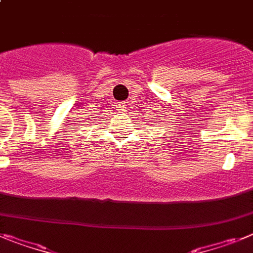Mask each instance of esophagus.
<instances>
[{
	"label": "esophagus",
	"instance_id": "34e87169",
	"mask_svg": "<svg viewBox=\"0 0 253 253\" xmlns=\"http://www.w3.org/2000/svg\"><path fill=\"white\" fill-rule=\"evenodd\" d=\"M117 108H120V109H125V108H126V103H118Z\"/></svg>",
	"mask_w": 253,
	"mask_h": 253
}]
</instances>
